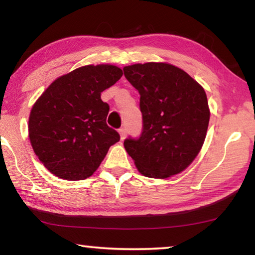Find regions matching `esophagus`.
Listing matches in <instances>:
<instances>
[{"label":"esophagus","mask_w":255,"mask_h":255,"mask_svg":"<svg viewBox=\"0 0 255 255\" xmlns=\"http://www.w3.org/2000/svg\"><path fill=\"white\" fill-rule=\"evenodd\" d=\"M126 128H120L119 129V133H120V138H122V139H124L125 137H126Z\"/></svg>","instance_id":"obj_1"}]
</instances>
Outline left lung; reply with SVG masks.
<instances>
[{
  "mask_svg": "<svg viewBox=\"0 0 255 255\" xmlns=\"http://www.w3.org/2000/svg\"><path fill=\"white\" fill-rule=\"evenodd\" d=\"M139 93L143 128L124 145L141 174L165 179L182 172L199 153L210 112L202 86L181 68L166 63L124 67Z\"/></svg>",
  "mask_w": 255,
  "mask_h": 255,
  "instance_id": "obj_1",
  "label": "left lung"
}]
</instances>
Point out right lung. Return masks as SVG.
I'll use <instances>...</instances> for the list:
<instances>
[{
    "label": "right lung",
    "mask_w": 255,
    "mask_h": 255,
    "mask_svg": "<svg viewBox=\"0 0 255 255\" xmlns=\"http://www.w3.org/2000/svg\"><path fill=\"white\" fill-rule=\"evenodd\" d=\"M122 76L114 65L80 67L54 81L34 103L30 143L51 173L70 181L89 178L119 141V133L107 125L110 108L101 92Z\"/></svg>",
    "instance_id": "add662e5"
}]
</instances>
